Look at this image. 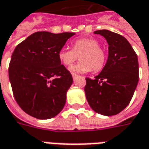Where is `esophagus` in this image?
<instances>
[{
	"instance_id": "34e87169",
	"label": "esophagus",
	"mask_w": 149,
	"mask_h": 149,
	"mask_svg": "<svg viewBox=\"0 0 149 149\" xmlns=\"http://www.w3.org/2000/svg\"><path fill=\"white\" fill-rule=\"evenodd\" d=\"M72 77H73V79L74 80V79H75L76 78L78 77V74H74V73H72Z\"/></svg>"
}]
</instances>
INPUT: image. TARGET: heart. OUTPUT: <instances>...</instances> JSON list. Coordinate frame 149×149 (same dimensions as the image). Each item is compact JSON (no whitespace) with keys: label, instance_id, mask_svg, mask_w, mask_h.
I'll return each mask as SVG.
<instances>
[{"label":"heart","instance_id":"1","mask_svg":"<svg viewBox=\"0 0 149 149\" xmlns=\"http://www.w3.org/2000/svg\"><path fill=\"white\" fill-rule=\"evenodd\" d=\"M58 59L64 66L70 67L75 61H81L71 68L72 71L94 73L103 69L106 60V52L100 43L93 38H82L74 41L72 49L62 48L58 53Z\"/></svg>","mask_w":149,"mask_h":149}]
</instances>
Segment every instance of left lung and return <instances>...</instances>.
<instances>
[{
    "instance_id": "left-lung-1",
    "label": "left lung",
    "mask_w": 149,
    "mask_h": 149,
    "mask_svg": "<svg viewBox=\"0 0 149 149\" xmlns=\"http://www.w3.org/2000/svg\"><path fill=\"white\" fill-rule=\"evenodd\" d=\"M106 38L109 56L94 79L86 78V97L94 111L113 116L123 110L132 99L139 80L137 55L125 38L109 30L94 31Z\"/></svg>"
}]
</instances>
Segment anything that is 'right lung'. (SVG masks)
<instances>
[{
    "label": "right lung",
    "instance_id": "obj_1",
    "mask_svg": "<svg viewBox=\"0 0 149 149\" xmlns=\"http://www.w3.org/2000/svg\"><path fill=\"white\" fill-rule=\"evenodd\" d=\"M74 35L37 31L14 49L8 67L9 81L16 102L31 117L50 119L65 106L73 79L61 64L58 53Z\"/></svg>",
    "mask_w": 149,
    "mask_h": 149
}]
</instances>
